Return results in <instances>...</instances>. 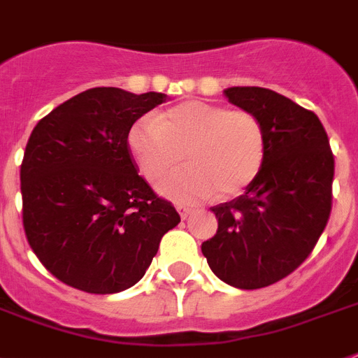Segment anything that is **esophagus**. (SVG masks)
<instances>
[{"label":"esophagus","instance_id":"obj_1","mask_svg":"<svg viewBox=\"0 0 358 358\" xmlns=\"http://www.w3.org/2000/svg\"><path fill=\"white\" fill-rule=\"evenodd\" d=\"M177 212H179V215H181V220H186V217L190 215L192 208H188V206L185 205H177Z\"/></svg>","mask_w":358,"mask_h":358}]
</instances>
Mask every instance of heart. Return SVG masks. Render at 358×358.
<instances>
[{
    "mask_svg": "<svg viewBox=\"0 0 358 358\" xmlns=\"http://www.w3.org/2000/svg\"><path fill=\"white\" fill-rule=\"evenodd\" d=\"M128 143L152 185L179 166L185 155L190 166L161 186L164 196L179 203H197L214 192L220 197L238 196L259 176L267 153L264 124L252 111L201 100L138 119Z\"/></svg>",
    "mask_w": 358,
    "mask_h": 358,
    "instance_id": "heart-1",
    "label": "heart"
}]
</instances>
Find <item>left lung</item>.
<instances>
[{"mask_svg":"<svg viewBox=\"0 0 358 358\" xmlns=\"http://www.w3.org/2000/svg\"><path fill=\"white\" fill-rule=\"evenodd\" d=\"M225 96L262 120L267 153L243 196L212 206L217 232L201 250L220 280L262 289L315 249L331 214L335 159L320 119L287 96L265 87H229Z\"/></svg>","mask_w":358,"mask_h":358,"instance_id":"left-lung-1","label":"left lung"}]
</instances>
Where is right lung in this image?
Here are the masks:
<instances>
[{
	"label": "right lung",
	"instance_id": "right-lung-1",
	"mask_svg": "<svg viewBox=\"0 0 358 358\" xmlns=\"http://www.w3.org/2000/svg\"><path fill=\"white\" fill-rule=\"evenodd\" d=\"M166 94L93 87L45 115L23 153V229L43 267L71 287L113 294L143 278L181 221L137 173L135 120Z\"/></svg>",
	"mask_w": 358,
	"mask_h": 358
}]
</instances>
